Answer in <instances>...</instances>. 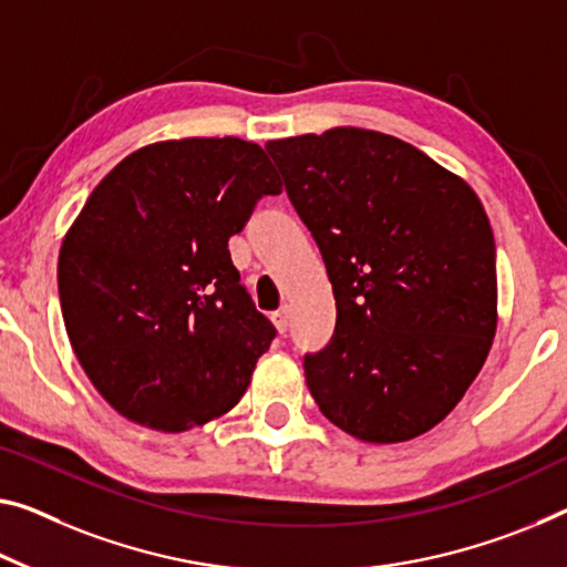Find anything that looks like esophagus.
Listing matches in <instances>:
<instances>
[{"instance_id": "esophagus-1", "label": "esophagus", "mask_w": 567, "mask_h": 567, "mask_svg": "<svg viewBox=\"0 0 567 567\" xmlns=\"http://www.w3.org/2000/svg\"><path fill=\"white\" fill-rule=\"evenodd\" d=\"M274 324H276V329H278V332H281V334L289 332V324H291V309H289V307L278 309V311L274 313Z\"/></svg>"}]
</instances>
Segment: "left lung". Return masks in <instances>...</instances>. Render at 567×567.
Listing matches in <instances>:
<instances>
[{"label":"left lung","mask_w":567,"mask_h":567,"mask_svg":"<svg viewBox=\"0 0 567 567\" xmlns=\"http://www.w3.org/2000/svg\"><path fill=\"white\" fill-rule=\"evenodd\" d=\"M266 152L337 301L329 344L303 354L319 411L370 443L431 431L464 398L496 332V248L474 189L364 128L278 138Z\"/></svg>","instance_id":"obj_1"}]
</instances>
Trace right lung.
Wrapping results in <instances>:
<instances>
[{
	"instance_id": "1",
	"label": "right lung",
	"mask_w": 567,
	"mask_h": 567,
	"mask_svg": "<svg viewBox=\"0 0 567 567\" xmlns=\"http://www.w3.org/2000/svg\"><path fill=\"white\" fill-rule=\"evenodd\" d=\"M281 182L258 144L182 138L118 162L85 199L58 258L68 337L95 390L146 429L228 413L276 327L228 240Z\"/></svg>"
}]
</instances>
